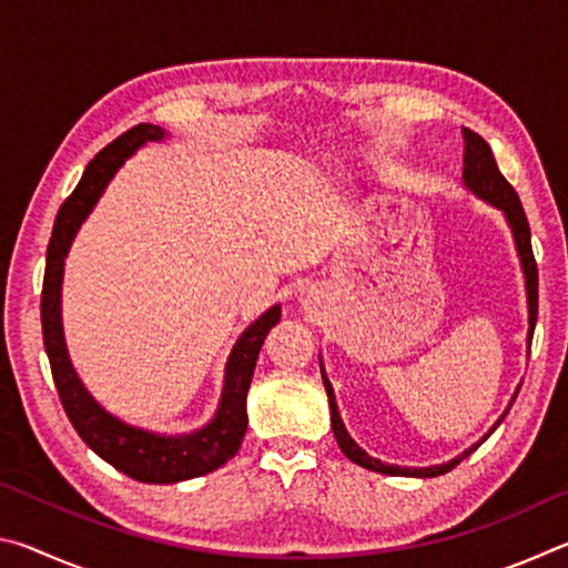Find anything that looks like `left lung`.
<instances>
[{"label": "left lung", "mask_w": 568, "mask_h": 568, "mask_svg": "<svg viewBox=\"0 0 568 568\" xmlns=\"http://www.w3.org/2000/svg\"><path fill=\"white\" fill-rule=\"evenodd\" d=\"M464 180L466 185L476 192V195L486 197L488 203H494L496 207H501L506 217H508V225L514 230V237H516V247H518V255H521V265H524V275H526V293H528V351H531V338H534V328H536V315H538V267H536V257H534V250H531V227H528V220L526 213L521 207V200H518L516 190L511 187V182H508L501 170H498L496 160H494V152L491 148L486 145V140L476 134L474 130H466L464 128ZM323 373V386L325 393H328V403H331V423H333V436L338 440V446L345 456H348L353 464H358L368 470H378V474H388V476H418V478H434L446 474V470L456 468L460 460L466 456L474 454V450L484 444V440L494 434L498 428V423L506 418V413L501 416V420L496 423V426L488 430L484 436V440H478L476 446H470L468 450H464L458 458L448 460L444 466H430V468H400V466H388L383 464L378 458H371L365 450L355 444V440L348 436V430H345L343 420H341V413L338 406H335V396H333V388L328 378H325V371ZM518 396V393H516ZM514 396V400H516ZM511 400V406H514ZM508 406V408H511Z\"/></svg>", "instance_id": "obj_1"}]
</instances>
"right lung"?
Returning a JSON list of instances; mask_svg holds the SVG:
<instances>
[{"label":"right lung","mask_w":568,"mask_h":568,"mask_svg":"<svg viewBox=\"0 0 568 568\" xmlns=\"http://www.w3.org/2000/svg\"><path fill=\"white\" fill-rule=\"evenodd\" d=\"M162 134L165 132L155 128V124H134L132 130L122 132L118 140H112L108 148H102L94 155L88 170H84L82 180L72 190V195L64 200L60 213H57L50 245H47V267L40 303L44 351L47 358H50L52 378L57 393H60L67 418L72 420L74 430L94 454L122 470L124 476L142 480V484H178V480L205 476L210 470L227 464L237 454L247 428L245 398L250 381H253L257 353L263 348L265 335L281 321V307L275 305L240 335V341L235 343L227 361L225 390L223 400H220L217 416L210 426L197 430V434L165 438L148 434V430L124 426L122 420L104 413L90 398V393L84 390L77 373L72 371L70 358H67L62 338L60 285L64 255L70 250L77 227L82 225V220L88 217L92 205L98 203L100 192L114 175V170L140 145H145L150 140H160Z\"/></svg>","instance_id":"right-lung-1"}]
</instances>
